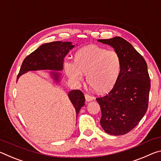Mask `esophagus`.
Here are the masks:
<instances>
[{
	"mask_svg": "<svg viewBox=\"0 0 161 161\" xmlns=\"http://www.w3.org/2000/svg\"><path fill=\"white\" fill-rule=\"evenodd\" d=\"M85 98H86V101L87 102L91 101H93V100H94V97L91 96V95H88V94L85 95Z\"/></svg>",
	"mask_w": 161,
	"mask_h": 161,
	"instance_id": "esophagus-1",
	"label": "esophagus"
}]
</instances>
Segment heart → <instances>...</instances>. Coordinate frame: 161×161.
Returning a JSON list of instances; mask_svg holds the SVG:
<instances>
[{
	"instance_id": "1",
	"label": "heart",
	"mask_w": 161,
	"mask_h": 161,
	"mask_svg": "<svg viewBox=\"0 0 161 161\" xmlns=\"http://www.w3.org/2000/svg\"><path fill=\"white\" fill-rule=\"evenodd\" d=\"M71 80L80 82L86 74L88 86L98 94L108 93L116 85L122 70V59L117 51L97 46H88L75 53L73 63H65Z\"/></svg>"
}]
</instances>
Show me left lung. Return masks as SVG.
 <instances>
[{"mask_svg": "<svg viewBox=\"0 0 161 161\" xmlns=\"http://www.w3.org/2000/svg\"><path fill=\"white\" fill-rule=\"evenodd\" d=\"M120 54L122 70L108 94L96 98L101 110V127L113 136L128 133L138 125L148 106L151 80L143 57L120 37L100 39Z\"/></svg>", "mask_w": 161, "mask_h": 161, "instance_id": "left-lung-1", "label": "left lung"}]
</instances>
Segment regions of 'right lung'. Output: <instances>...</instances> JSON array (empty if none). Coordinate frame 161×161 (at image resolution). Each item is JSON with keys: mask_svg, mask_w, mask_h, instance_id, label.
Returning a JSON list of instances; mask_svg holds the SVG:
<instances>
[{"mask_svg": "<svg viewBox=\"0 0 161 161\" xmlns=\"http://www.w3.org/2000/svg\"><path fill=\"white\" fill-rule=\"evenodd\" d=\"M74 46L71 42L61 41L41 45L23 60L17 80L21 75L31 70H62L64 58ZM58 71H50L52 78L56 83L59 82L60 78V73ZM68 98L74 106L76 115H78L81 108L85 105V96L80 90H73L68 93Z\"/></svg>", "mask_w": 161, "mask_h": 161, "instance_id": "add662e5", "label": "right lung"}]
</instances>
